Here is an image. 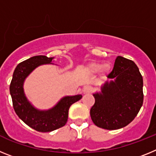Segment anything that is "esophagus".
<instances>
[{
	"instance_id": "34e87169",
	"label": "esophagus",
	"mask_w": 156,
	"mask_h": 156,
	"mask_svg": "<svg viewBox=\"0 0 156 156\" xmlns=\"http://www.w3.org/2000/svg\"><path fill=\"white\" fill-rule=\"evenodd\" d=\"M92 90H93V87L89 86V85H87V86H85L84 87H83V92L86 94L90 93V92H92Z\"/></svg>"
}]
</instances>
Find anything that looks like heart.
<instances>
[{
  "mask_svg": "<svg viewBox=\"0 0 156 156\" xmlns=\"http://www.w3.org/2000/svg\"><path fill=\"white\" fill-rule=\"evenodd\" d=\"M87 71L90 72V73H98V72L100 71L101 69L102 70H108V65H104L102 66V65L100 64V63L98 62H91L88 65L87 67Z\"/></svg>",
  "mask_w": 156,
  "mask_h": 156,
  "instance_id": "b5f03b06",
  "label": "heart"
}]
</instances>
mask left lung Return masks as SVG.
I'll return each instance as SVG.
<instances>
[{
    "instance_id": "obj_1",
    "label": "left lung",
    "mask_w": 156,
    "mask_h": 156,
    "mask_svg": "<svg viewBox=\"0 0 156 156\" xmlns=\"http://www.w3.org/2000/svg\"><path fill=\"white\" fill-rule=\"evenodd\" d=\"M107 77L111 80L93 94L90 117L97 126L112 130L127 126L137 116L144 99L143 78L136 64L122 56L116 58Z\"/></svg>"
}]
</instances>
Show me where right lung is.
Wrapping results in <instances>:
<instances>
[{
  "mask_svg": "<svg viewBox=\"0 0 156 156\" xmlns=\"http://www.w3.org/2000/svg\"><path fill=\"white\" fill-rule=\"evenodd\" d=\"M53 58L37 55L20 62L14 71L10 84V94L16 113L26 124L39 132H51L65 126L68 120L69 107L82 98L81 94L66 96L48 110L37 109L27 100L23 90L26 78L38 66L53 64Z\"/></svg>",
  "mask_w": 156,
  "mask_h": 156,
  "instance_id": "right-lung-1",
  "label": "right lung"
}]
</instances>
